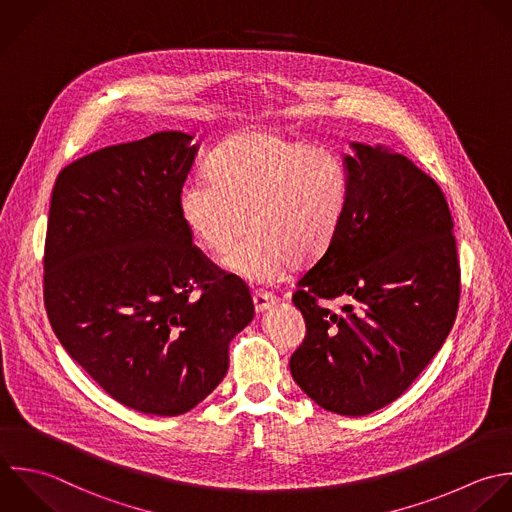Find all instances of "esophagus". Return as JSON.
Returning <instances> with one entry per match:
<instances>
[{
  "label": "esophagus",
  "instance_id": "esophagus-1",
  "mask_svg": "<svg viewBox=\"0 0 512 512\" xmlns=\"http://www.w3.org/2000/svg\"><path fill=\"white\" fill-rule=\"evenodd\" d=\"M253 305H255L257 313H263V311H267L269 307L275 305V297L271 293H265V291H255L253 293Z\"/></svg>",
  "mask_w": 512,
  "mask_h": 512
}]
</instances>
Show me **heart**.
<instances>
[{"label":"heart","mask_w":512,"mask_h":512,"mask_svg":"<svg viewBox=\"0 0 512 512\" xmlns=\"http://www.w3.org/2000/svg\"><path fill=\"white\" fill-rule=\"evenodd\" d=\"M177 193L189 235L207 251L223 253V267L271 283L293 265L319 259L335 241L351 205V173L333 149L313 147L279 131H247L223 141Z\"/></svg>","instance_id":"b5f03b06"}]
</instances>
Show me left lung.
<instances>
[{
  "label": "left lung",
  "mask_w": 512,
  "mask_h": 512,
  "mask_svg": "<svg viewBox=\"0 0 512 512\" xmlns=\"http://www.w3.org/2000/svg\"><path fill=\"white\" fill-rule=\"evenodd\" d=\"M351 147L349 211L293 293L307 335L289 367L319 407L361 417L397 401L439 353L459 311L461 267L435 179L391 147Z\"/></svg>",
  "instance_id": "1"
}]
</instances>
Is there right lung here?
I'll return each instance as SVG.
<instances>
[{"label":"right lung","instance_id":"1","mask_svg":"<svg viewBox=\"0 0 512 512\" xmlns=\"http://www.w3.org/2000/svg\"><path fill=\"white\" fill-rule=\"evenodd\" d=\"M181 131L89 153L55 179L43 301L73 361L117 403L175 417L227 375L253 315L247 285L185 229L177 193L199 145Z\"/></svg>","mask_w":512,"mask_h":512}]
</instances>
